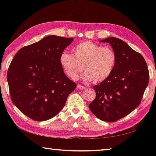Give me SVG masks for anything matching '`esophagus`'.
Returning a JSON list of instances; mask_svg holds the SVG:
<instances>
[{
	"mask_svg": "<svg viewBox=\"0 0 156 156\" xmlns=\"http://www.w3.org/2000/svg\"><path fill=\"white\" fill-rule=\"evenodd\" d=\"M78 88L80 89V90H83V89L87 88L85 87H83V86H81L80 84H78Z\"/></svg>",
	"mask_w": 156,
	"mask_h": 156,
	"instance_id": "34e87169",
	"label": "esophagus"
}]
</instances>
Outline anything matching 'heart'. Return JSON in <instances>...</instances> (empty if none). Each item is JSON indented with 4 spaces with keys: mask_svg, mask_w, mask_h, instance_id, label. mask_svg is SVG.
I'll use <instances>...</instances> for the list:
<instances>
[{
    "mask_svg": "<svg viewBox=\"0 0 156 156\" xmlns=\"http://www.w3.org/2000/svg\"><path fill=\"white\" fill-rule=\"evenodd\" d=\"M73 52L74 54L65 51L59 57L61 66L72 80H76L84 67L82 80L104 82L110 77L117 64V55L113 49L89 41L76 45Z\"/></svg>",
    "mask_w": 156,
    "mask_h": 156,
    "instance_id": "b5f03b06",
    "label": "heart"
}]
</instances>
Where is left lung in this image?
<instances>
[{"label":"left lung","instance_id":"left-lung-1","mask_svg":"<svg viewBox=\"0 0 156 156\" xmlns=\"http://www.w3.org/2000/svg\"><path fill=\"white\" fill-rule=\"evenodd\" d=\"M99 41L111 45L117 55V64L107 80L93 87L96 98L88 107L101 120L115 122L140 105L150 75L143 56L125 41L114 37Z\"/></svg>","mask_w":156,"mask_h":156}]
</instances>
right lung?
Returning a JSON list of instances; mask_svg holds the SVG:
<instances>
[{
    "label": "right lung",
    "instance_id": "obj_1",
    "mask_svg": "<svg viewBox=\"0 0 156 156\" xmlns=\"http://www.w3.org/2000/svg\"><path fill=\"white\" fill-rule=\"evenodd\" d=\"M74 38L48 35L16 52L7 72L11 100L27 117L44 121L64 108L76 84L66 76L59 57Z\"/></svg>",
    "mask_w": 156,
    "mask_h": 156
}]
</instances>
